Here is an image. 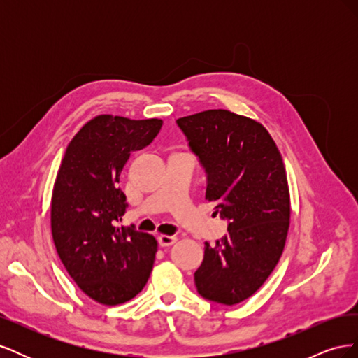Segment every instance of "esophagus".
<instances>
[{"label": "esophagus", "mask_w": 358, "mask_h": 358, "mask_svg": "<svg viewBox=\"0 0 358 358\" xmlns=\"http://www.w3.org/2000/svg\"><path fill=\"white\" fill-rule=\"evenodd\" d=\"M176 241H178L176 236H166V234L158 236V243L161 248H169L171 245H175Z\"/></svg>", "instance_id": "esophagus-1"}]
</instances>
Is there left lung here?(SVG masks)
<instances>
[{"mask_svg": "<svg viewBox=\"0 0 358 358\" xmlns=\"http://www.w3.org/2000/svg\"><path fill=\"white\" fill-rule=\"evenodd\" d=\"M176 124L206 173V200L227 221L221 242H204L194 282L203 299L231 306L251 297L282 255L289 225L284 161L262 124L229 110Z\"/></svg>", "mask_w": 358, "mask_h": 358, "instance_id": "1", "label": "left lung"}]
</instances>
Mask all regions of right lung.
Returning <instances> with one entry per match:
<instances>
[{
	"instance_id": "right-lung-1",
	"label": "right lung",
	"mask_w": 358,
	"mask_h": 358,
	"mask_svg": "<svg viewBox=\"0 0 358 358\" xmlns=\"http://www.w3.org/2000/svg\"><path fill=\"white\" fill-rule=\"evenodd\" d=\"M159 119L94 117L67 146L52 194V236L76 284L101 305L137 296L154 267L157 241L116 227L128 203L119 188L129 155L154 142Z\"/></svg>"
}]
</instances>
